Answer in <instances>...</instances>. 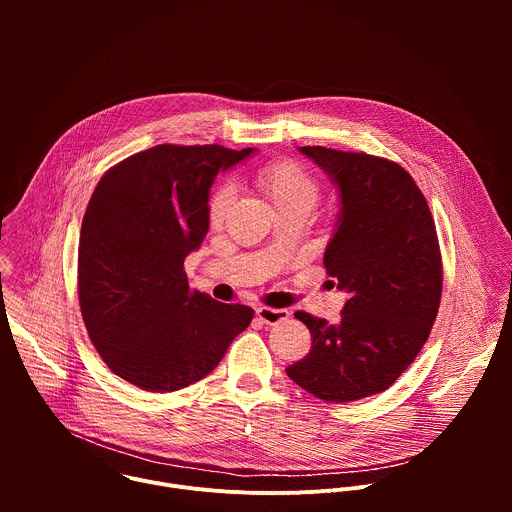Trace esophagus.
<instances>
[{
    "label": "esophagus",
    "mask_w": 512,
    "mask_h": 512,
    "mask_svg": "<svg viewBox=\"0 0 512 512\" xmlns=\"http://www.w3.org/2000/svg\"><path fill=\"white\" fill-rule=\"evenodd\" d=\"M257 318L263 322V324H269V326H273V324H279V322H283V320H287L289 318V312L287 310H283V308H257Z\"/></svg>",
    "instance_id": "esophagus-1"
}]
</instances>
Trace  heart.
Wrapping results in <instances>:
<instances>
[{
	"instance_id": "1",
	"label": "heart",
	"mask_w": 512,
	"mask_h": 512,
	"mask_svg": "<svg viewBox=\"0 0 512 512\" xmlns=\"http://www.w3.org/2000/svg\"><path fill=\"white\" fill-rule=\"evenodd\" d=\"M255 186L263 192V196L273 204V208L281 214L302 212L310 214L312 208L320 200V182L318 178L298 162L281 160L259 168L253 176ZM235 200V188L227 182L218 186L208 200V221L218 227L225 223L229 208Z\"/></svg>"
}]
</instances>
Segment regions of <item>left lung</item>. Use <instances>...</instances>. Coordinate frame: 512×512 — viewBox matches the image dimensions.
<instances>
[{
  "label": "left lung",
  "mask_w": 512,
  "mask_h": 512,
  "mask_svg": "<svg viewBox=\"0 0 512 512\" xmlns=\"http://www.w3.org/2000/svg\"><path fill=\"white\" fill-rule=\"evenodd\" d=\"M338 186L340 216L324 267L348 300L340 324L296 312L312 334L287 377L330 403L389 389L415 360L442 300V253L429 206L409 172L362 152L304 145Z\"/></svg>",
  "instance_id": "8db88e82"
}]
</instances>
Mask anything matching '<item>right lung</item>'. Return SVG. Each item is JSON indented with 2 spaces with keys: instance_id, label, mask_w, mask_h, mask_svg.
Here are the masks:
<instances>
[{
  "instance_id": "right-lung-1",
  "label": "right lung",
  "mask_w": 512,
  "mask_h": 512,
  "mask_svg": "<svg viewBox=\"0 0 512 512\" xmlns=\"http://www.w3.org/2000/svg\"><path fill=\"white\" fill-rule=\"evenodd\" d=\"M253 148L172 145L133 154L99 180L81 227V314L107 367L152 393L216 369L253 320L190 289L184 259L208 233V190Z\"/></svg>"
}]
</instances>
